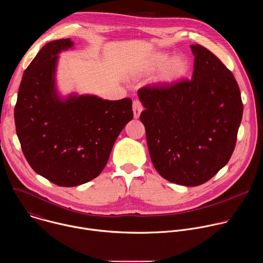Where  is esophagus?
Segmentation results:
<instances>
[{
    "label": "esophagus",
    "instance_id": "esophagus-1",
    "mask_svg": "<svg viewBox=\"0 0 263 263\" xmlns=\"http://www.w3.org/2000/svg\"><path fill=\"white\" fill-rule=\"evenodd\" d=\"M132 109H133V114H134V119H138L140 114L142 112V110H143V107H142L141 103L138 100H135L133 102Z\"/></svg>",
    "mask_w": 263,
    "mask_h": 263
}]
</instances>
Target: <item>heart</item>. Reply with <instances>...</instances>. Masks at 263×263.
<instances>
[{
  "mask_svg": "<svg viewBox=\"0 0 263 263\" xmlns=\"http://www.w3.org/2000/svg\"><path fill=\"white\" fill-rule=\"evenodd\" d=\"M158 70V83L174 85L189 76L191 62L185 55L171 57L167 52H156L143 62L139 71L143 74H149Z\"/></svg>",
  "mask_w": 263,
  "mask_h": 263,
  "instance_id": "1",
  "label": "heart"
}]
</instances>
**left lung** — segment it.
Masks as SVG:
<instances>
[{
	"mask_svg": "<svg viewBox=\"0 0 263 263\" xmlns=\"http://www.w3.org/2000/svg\"><path fill=\"white\" fill-rule=\"evenodd\" d=\"M192 80L137 92L154 167L170 182L198 186L228 163L243 105L233 73L209 50L192 45Z\"/></svg>",
	"mask_w": 263,
	"mask_h": 263,
	"instance_id": "1",
	"label": "left lung"
}]
</instances>
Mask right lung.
Returning a JSON list of instances; mask_svg holds the SVG:
<instances>
[{
	"instance_id": "1",
	"label": "right lung",
	"mask_w": 263,
	"mask_h": 263,
	"mask_svg": "<svg viewBox=\"0 0 263 263\" xmlns=\"http://www.w3.org/2000/svg\"><path fill=\"white\" fill-rule=\"evenodd\" d=\"M72 47L69 39L43 47L23 74L14 108L16 134L28 163L35 173L64 187L98 177L118 136L133 119L129 98L59 96L58 54Z\"/></svg>"
}]
</instances>
